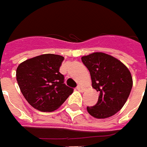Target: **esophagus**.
Here are the masks:
<instances>
[{
    "mask_svg": "<svg viewBox=\"0 0 147 147\" xmlns=\"http://www.w3.org/2000/svg\"><path fill=\"white\" fill-rule=\"evenodd\" d=\"M77 89L79 91H83V90H85V88H84V86H83L80 85V84H79V85L77 86Z\"/></svg>",
    "mask_w": 147,
    "mask_h": 147,
    "instance_id": "esophagus-1",
    "label": "esophagus"
}]
</instances>
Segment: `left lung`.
Returning a JSON list of instances; mask_svg holds the SVG:
<instances>
[{"label":"left lung","instance_id":"8db88e82","mask_svg":"<svg viewBox=\"0 0 147 147\" xmlns=\"http://www.w3.org/2000/svg\"><path fill=\"white\" fill-rule=\"evenodd\" d=\"M90 74L92 87L99 93L97 103L86 110L97 119L108 118L125 105L133 86L130 71L121 61L103 53L82 57Z\"/></svg>","mask_w":147,"mask_h":147}]
</instances>
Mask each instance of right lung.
I'll use <instances>...</instances> for the list:
<instances>
[{
	"label": "right lung",
	"instance_id": "right-lung-1",
	"mask_svg": "<svg viewBox=\"0 0 147 147\" xmlns=\"http://www.w3.org/2000/svg\"><path fill=\"white\" fill-rule=\"evenodd\" d=\"M63 61L60 55L43 54L22 62L17 68L22 94L40 112L57 110L74 92L64 83V75L59 72Z\"/></svg>",
	"mask_w": 147,
	"mask_h": 147
}]
</instances>
